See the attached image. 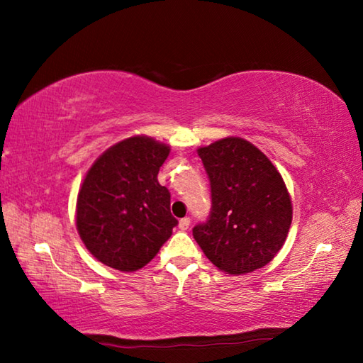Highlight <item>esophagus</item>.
Wrapping results in <instances>:
<instances>
[{
    "instance_id": "34e87169",
    "label": "esophagus",
    "mask_w": 363,
    "mask_h": 363,
    "mask_svg": "<svg viewBox=\"0 0 363 363\" xmlns=\"http://www.w3.org/2000/svg\"><path fill=\"white\" fill-rule=\"evenodd\" d=\"M189 225H190V218H182L179 220V229L181 230H187Z\"/></svg>"
}]
</instances>
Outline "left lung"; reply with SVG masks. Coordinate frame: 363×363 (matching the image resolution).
<instances>
[{
	"label": "left lung",
	"mask_w": 363,
	"mask_h": 363,
	"mask_svg": "<svg viewBox=\"0 0 363 363\" xmlns=\"http://www.w3.org/2000/svg\"><path fill=\"white\" fill-rule=\"evenodd\" d=\"M211 186V213L194 227L205 256L223 272L243 275L274 259L286 240L293 206L272 162L242 138L200 147Z\"/></svg>",
	"instance_id": "8db88e82"
}]
</instances>
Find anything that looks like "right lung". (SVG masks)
Listing matches in <instances>:
<instances>
[{
  "mask_svg": "<svg viewBox=\"0 0 363 363\" xmlns=\"http://www.w3.org/2000/svg\"><path fill=\"white\" fill-rule=\"evenodd\" d=\"M169 145L153 138L120 140L96 160L77 199V229L106 266L134 272L149 264L173 233L169 190L157 179Z\"/></svg>",
  "mask_w": 363,
  "mask_h": 363,
  "instance_id": "1",
  "label": "right lung"
}]
</instances>
